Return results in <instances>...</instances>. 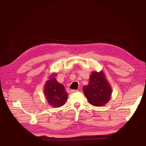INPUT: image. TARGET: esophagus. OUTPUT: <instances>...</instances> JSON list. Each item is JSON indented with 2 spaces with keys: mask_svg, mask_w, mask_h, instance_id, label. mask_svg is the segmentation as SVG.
Masks as SVG:
<instances>
[{
  "mask_svg": "<svg viewBox=\"0 0 146 146\" xmlns=\"http://www.w3.org/2000/svg\"><path fill=\"white\" fill-rule=\"evenodd\" d=\"M77 92V90H70L71 93H74V92Z\"/></svg>",
  "mask_w": 146,
  "mask_h": 146,
  "instance_id": "obj_1",
  "label": "esophagus"
}]
</instances>
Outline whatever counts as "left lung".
<instances>
[{"instance_id":"1","label":"left lung","mask_w":146,"mask_h":146,"mask_svg":"<svg viewBox=\"0 0 146 146\" xmlns=\"http://www.w3.org/2000/svg\"><path fill=\"white\" fill-rule=\"evenodd\" d=\"M83 91L88 102L95 106L107 104L111 97L112 88L104 71H92L88 84L83 87Z\"/></svg>"}]
</instances>
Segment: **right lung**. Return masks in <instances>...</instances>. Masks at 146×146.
<instances>
[{
  "instance_id": "right-lung-1",
  "label": "right lung",
  "mask_w": 146,
  "mask_h": 146,
  "mask_svg": "<svg viewBox=\"0 0 146 146\" xmlns=\"http://www.w3.org/2000/svg\"><path fill=\"white\" fill-rule=\"evenodd\" d=\"M58 73H52L48 77V80L44 85V94L49 105L54 108L61 107L65 104L68 98L65 87L56 80Z\"/></svg>"
}]
</instances>
